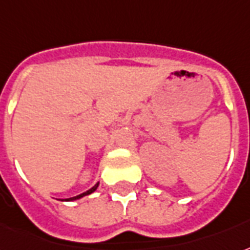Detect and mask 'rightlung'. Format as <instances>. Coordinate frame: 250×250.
<instances>
[{
	"label": "right lung",
	"mask_w": 250,
	"mask_h": 250,
	"mask_svg": "<svg viewBox=\"0 0 250 250\" xmlns=\"http://www.w3.org/2000/svg\"><path fill=\"white\" fill-rule=\"evenodd\" d=\"M98 188V184L94 185V186H93V188H91L90 190H87V191H85V193L80 194V195H77V197L68 198V199H64V201H76V199H80V198L85 197V195H89V194H91V193H93V191H95V188Z\"/></svg>",
	"instance_id": "obj_1"
}]
</instances>
